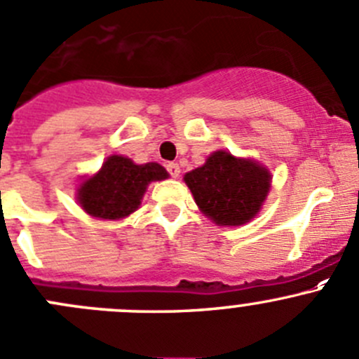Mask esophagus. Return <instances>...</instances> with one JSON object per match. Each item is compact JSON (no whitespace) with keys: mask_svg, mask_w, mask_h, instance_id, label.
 Returning a JSON list of instances; mask_svg holds the SVG:
<instances>
[{"mask_svg":"<svg viewBox=\"0 0 359 359\" xmlns=\"http://www.w3.org/2000/svg\"><path fill=\"white\" fill-rule=\"evenodd\" d=\"M166 172L170 173V177L177 179V177L180 175V166L177 165V163H168V165H166Z\"/></svg>","mask_w":359,"mask_h":359,"instance_id":"obj_1","label":"esophagus"}]
</instances>
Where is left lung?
<instances>
[{"label": "left lung", "instance_id": "left-lung-1", "mask_svg": "<svg viewBox=\"0 0 359 359\" xmlns=\"http://www.w3.org/2000/svg\"><path fill=\"white\" fill-rule=\"evenodd\" d=\"M186 184L205 215L221 226H240L259 212L270 173L250 159L217 151L203 166L186 173Z\"/></svg>", "mask_w": 359, "mask_h": 359}]
</instances>
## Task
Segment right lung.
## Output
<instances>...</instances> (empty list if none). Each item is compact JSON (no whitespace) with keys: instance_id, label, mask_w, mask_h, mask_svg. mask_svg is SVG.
Segmentation results:
<instances>
[{"instance_id":"1","label":"right lung","mask_w":359,"mask_h":359,"mask_svg":"<svg viewBox=\"0 0 359 359\" xmlns=\"http://www.w3.org/2000/svg\"><path fill=\"white\" fill-rule=\"evenodd\" d=\"M168 177L158 163L135 165L123 156H110L102 170L79 187V203L93 217L123 219L140 205L147 184Z\"/></svg>"}]
</instances>
